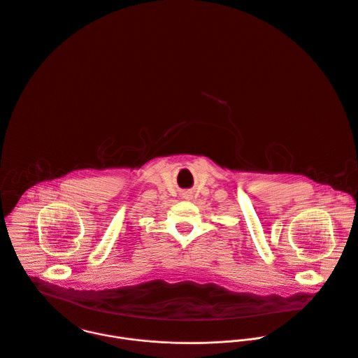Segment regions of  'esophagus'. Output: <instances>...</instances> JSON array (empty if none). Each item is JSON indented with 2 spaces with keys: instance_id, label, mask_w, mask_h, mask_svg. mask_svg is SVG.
I'll return each mask as SVG.
<instances>
[{
  "instance_id": "34e87169",
  "label": "esophagus",
  "mask_w": 358,
  "mask_h": 358,
  "mask_svg": "<svg viewBox=\"0 0 358 358\" xmlns=\"http://www.w3.org/2000/svg\"><path fill=\"white\" fill-rule=\"evenodd\" d=\"M182 196H184L185 199H189V198H191V192H189V191H184V192H182Z\"/></svg>"
}]
</instances>
